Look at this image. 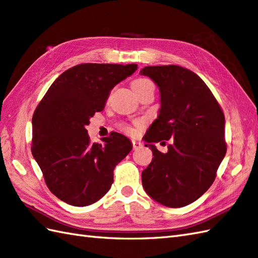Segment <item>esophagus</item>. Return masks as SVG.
<instances>
[{
	"instance_id": "34e87169",
	"label": "esophagus",
	"mask_w": 258,
	"mask_h": 258,
	"mask_svg": "<svg viewBox=\"0 0 258 258\" xmlns=\"http://www.w3.org/2000/svg\"><path fill=\"white\" fill-rule=\"evenodd\" d=\"M132 143H133V149L134 150H138V149H140V147H142V143H141L140 141H135L134 140Z\"/></svg>"
}]
</instances>
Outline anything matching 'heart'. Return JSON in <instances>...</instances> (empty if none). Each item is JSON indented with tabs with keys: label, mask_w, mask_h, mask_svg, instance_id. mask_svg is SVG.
Segmentation results:
<instances>
[{
	"label": "heart",
	"mask_w": 258,
	"mask_h": 258,
	"mask_svg": "<svg viewBox=\"0 0 258 258\" xmlns=\"http://www.w3.org/2000/svg\"><path fill=\"white\" fill-rule=\"evenodd\" d=\"M146 86H154V85H153L152 81L147 80V79H138V80H135L133 83H132V87H133L134 91L138 90V89H142V87H146ZM126 131H127L128 133H133L134 132V131L131 128V127H127V128H126Z\"/></svg>",
	"instance_id": "1"
}]
</instances>
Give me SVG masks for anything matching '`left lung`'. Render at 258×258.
Segmentation results:
<instances>
[{"instance_id":"8db88e82","label":"left lung","mask_w":258,"mask_h":258,"mask_svg":"<svg viewBox=\"0 0 258 258\" xmlns=\"http://www.w3.org/2000/svg\"><path fill=\"white\" fill-rule=\"evenodd\" d=\"M160 90L157 118L143 140L153 152L151 164L142 172L147 195L167 207H183L199 200L211 187L226 154L225 116L199 75L177 65L146 67ZM171 139L167 153L154 145Z\"/></svg>"}]
</instances>
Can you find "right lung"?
Listing matches in <instances>:
<instances>
[{
  "instance_id": "1",
  "label": "right lung",
  "mask_w": 258,
  "mask_h": 258,
  "mask_svg": "<svg viewBox=\"0 0 258 258\" xmlns=\"http://www.w3.org/2000/svg\"><path fill=\"white\" fill-rule=\"evenodd\" d=\"M136 70V64H79L59 75L38 104L32 118V155L57 199L87 206L111 188L115 166L133 145L116 132L92 143L85 126L103 111L113 87Z\"/></svg>"
}]
</instances>
